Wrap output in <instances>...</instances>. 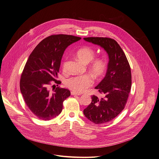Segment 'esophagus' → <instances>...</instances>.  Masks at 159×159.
Instances as JSON below:
<instances>
[{
    "instance_id": "1",
    "label": "esophagus",
    "mask_w": 159,
    "mask_h": 159,
    "mask_svg": "<svg viewBox=\"0 0 159 159\" xmlns=\"http://www.w3.org/2000/svg\"><path fill=\"white\" fill-rule=\"evenodd\" d=\"M71 95H75V96H80L81 95V94L80 93H75L74 91H71Z\"/></svg>"
}]
</instances>
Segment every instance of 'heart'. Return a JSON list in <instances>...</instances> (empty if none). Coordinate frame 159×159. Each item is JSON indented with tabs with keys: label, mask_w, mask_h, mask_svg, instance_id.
I'll list each match as a JSON object with an SVG mask.
<instances>
[{
	"label": "heart",
	"mask_w": 159,
	"mask_h": 159,
	"mask_svg": "<svg viewBox=\"0 0 159 159\" xmlns=\"http://www.w3.org/2000/svg\"><path fill=\"white\" fill-rule=\"evenodd\" d=\"M76 55L77 57L85 63H89V70L96 77H101L106 70V64L101 58H94L95 51L89 46H85L79 49ZM68 59L65 58L62 62V68L64 71L67 70ZM94 83L93 77L89 74L73 76L65 81V85L72 91L80 93L84 92Z\"/></svg>",
	"instance_id": "b5f03b06"
}]
</instances>
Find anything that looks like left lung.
Masks as SVG:
<instances>
[{
	"label": "left lung",
	"mask_w": 159,
	"mask_h": 159,
	"mask_svg": "<svg viewBox=\"0 0 159 159\" xmlns=\"http://www.w3.org/2000/svg\"><path fill=\"white\" fill-rule=\"evenodd\" d=\"M86 41L103 48L108 55L109 61L105 77L95 88L104 97L91 96L92 101L84 113L96 124L106 123L116 117L127 103L131 89L132 75L127 57L118 43L107 37H88Z\"/></svg>",
	"instance_id": "1"
}]
</instances>
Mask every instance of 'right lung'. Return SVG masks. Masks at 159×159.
I'll return each instance as SVG.
<instances>
[{
  "mask_svg": "<svg viewBox=\"0 0 159 159\" xmlns=\"http://www.w3.org/2000/svg\"><path fill=\"white\" fill-rule=\"evenodd\" d=\"M80 39L70 35H52L43 39L30 53L19 86L26 105L38 118L48 121L57 116L63 110V101L71 95L69 89L58 87L61 82L56 79L65 50ZM52 83L57 84L53 92L50 89Z\"/></svg>",
  "mask_w": 159,
  "mask_h": 159,
  "instance_id": "add662e5",
  "label": "right lung"
}]
</instances>
